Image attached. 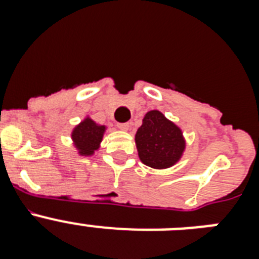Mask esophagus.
Listing matches in <instances>:
<instances>
[{"label": "esophagus", "mask_w": 259, "mask_h": 259, "mask_svg": "<svg viewBox=\"0 0 259 259\" xmlns=\"http://www.w3.org/2000/svg\"><path fill=\"white\" fill-rule=\"evenodd\" d=\"M130 127H131V123H119L118 124V128H120L122 131H128Z\"/></svg>", "instance_id": "34e87169"}]
</instances>
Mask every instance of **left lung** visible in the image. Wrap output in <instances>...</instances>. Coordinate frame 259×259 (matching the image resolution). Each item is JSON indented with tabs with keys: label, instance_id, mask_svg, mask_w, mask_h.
Listing matches in <instances>:
<instances>
[{
	"label": "left lung",
	"instance_id": "left-lung-1",
	"mask_svg": "<svg viewBox=\"0 0 259 259\" xmlns=\"http://www.w3.org/2000/svg\"><path fill=\"white\" fill-rule=\"evenodd\" d=\"M141 122L135 135L140 161L154 170L175 166L187 149L182 128L159 110H149L144 114Z\"/></svg>",
	"mask_w": 259,
	"mask_h": 259
}]
</instances>
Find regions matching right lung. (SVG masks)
Returning <instances> with one entry per match:
<instances>
[{
    "label": "right lung",
    "mask_w": 259,
    "mask_h": 259,
    "mask_svg": "<svg viewBox=\"0 0 259 259\" xmlns=\"http://www.w3.org/2000/svg\"><path fill=\"white\" fill-rule=\"evenodd\" d=\"M107 125L95 122L91 115H85L71 131V141L80 157H93L100 150Z\"/></svg>",
    "instance_id": "add662e5"
}]
</instances>
